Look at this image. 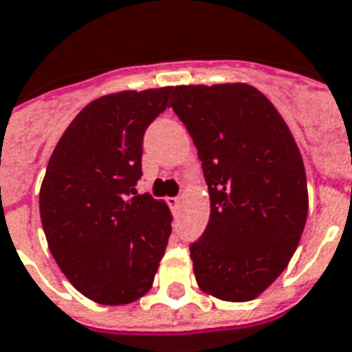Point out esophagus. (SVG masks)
<instances>
[{"label":"esophagus","instance_id":"obj_1","mask_svg":"<svg viewBox=\"0 0 352 352\" xmlns=\"http://www.w3.org/2000/svg\"><path fill=\"white\" fill-rule=\"evenodd\" d=\"M167 204L170 205V209L176 212V210H179V207H182V198H168Z\"/></svg>","mask_w":352,"mask_h":352}]
</instances>
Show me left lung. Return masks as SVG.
<instances>
[{"mask_svg": "<svg viewBox=\"0 0 352 352\" xmlns=\"http://www.w3.org/2000/svg\"><path fill=\"white\" fill-rule=\"evenodd\" d=\"M170 98L209 187V223L190 245L198 287L223 302L254 300L285 271L307 221L300 148L252 85H178Z\"/></svg>", "mask_w": 352, "mask_h": 352, "instance_id": "1", "label": "left lung"}]
</instances>
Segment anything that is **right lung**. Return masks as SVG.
Masks as SVG:
<instances>
[{"label": "right lung", "instance_id": "obj_1", "mask_svg": "<svg viewBox=\"0 0 352 352\" xmlns=\"http://www.w3.org/2000/svg\"><path fill=\"white\" fill-rule=\"evenodd\" d=\"M170 87L122 91L91 101L70 122L39 189L50 254L92 302L127 305L153 287L173 214L136 194L143 134L168 107Z\"/></svg>", "mask_w": 352, "mask_h": 352}]
</instances>
